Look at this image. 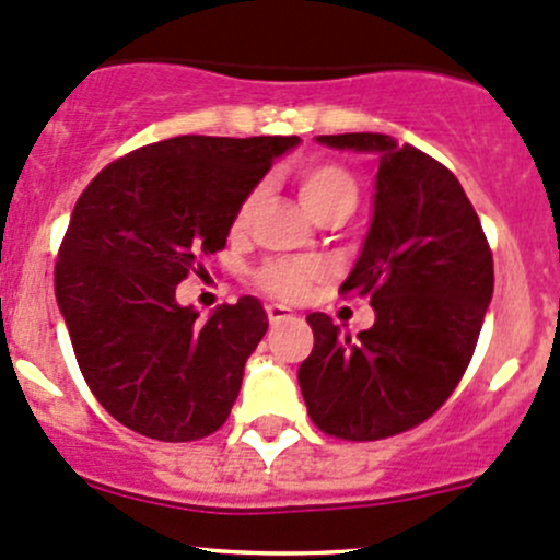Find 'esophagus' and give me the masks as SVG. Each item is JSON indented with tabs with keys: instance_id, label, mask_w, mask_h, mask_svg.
Wrapping results in <instances>:
<instances>
[{
	"instance_id": "obj_1",
	"label": "esophagus",
	"mask_w": 560,
	"mask_h": 560,
	"mask_svg": "<svg viewBox=\"0 0 560 560\" xmlns=\"http://www.w3.org/2000/svg\"><path fill=\"white\" fill-rule=\"evenodd\" d=\"M265 314H268V322L270 325H281V322H290L292 316V308H287V305H268V308H265Z\"/></svg>"
}]
</instances>
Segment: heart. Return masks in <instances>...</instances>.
Masks as SVG:
<instances>
[{
  "instance_id": "obj_1",
  "label": "heart",
  "mask_w": 560,
  "mask_h": 560,
  "mask_svg": "<svg viewBox=\"0 0 560 560\" xmlns=\"http://www.w3.org/2000/svg\"><path fill=\"white\" fill-rule=\"evenodd\" d=\"M295 187L298 198L303 203V209L314 217L316 222L322 220H349L354 214L359 203V185L354 174L346 166L332 161H311L295 172ZM257 192L241 201L238 209L233 214V235L244 233L249 225V217L255 211ZM322 270L314 262L303 260H273L265 262L257 270V284L265 292H270L273 298L281 300H295L319 279Z\"/></svg>"
}]
</instances>
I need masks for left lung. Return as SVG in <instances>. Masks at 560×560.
Wrapping results in <instances>:
<instances>
[{"label": "left lung", "mask_w": 560, "mask_h": 560, "mask_svg": "<svg viewBox=\"0 0 560 560\" xmlns=\"http://www.w3.org/2000/svg\"><path fill=\"white\" fill-rule=\"evenodd\" d=\"M378 155L373 220L340 284L375 322L340 332L311 314L314 351L298 384L311 421L343 440H381L427 421L462 381L493 295V257L467 192L443 163L386 133L316 137Z\"/></svg>", "instance_id": "left-lung-1"}]
</instances>
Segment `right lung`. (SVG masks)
I'll return each instance as SVG.
<instances>
[{
    "instance_id": "1",
    "label": "right lung",
    "mask_w": 560,
    "mask_h": 560,
    "mask_svg": "<svg viewBox=\"0 0 560 560\" xmlns=\"http://www.w3.org/2000/svg\"><path fill=\"white\" fill-rule=\"evenodd\" d=\"M298 137H174L109 163L78 198L58 249L56 300L104 410L187 443L217 432L268 329L244 295L198 319L176 284L225 246L233 214Z\"/></svg>"
}]
</instances>
